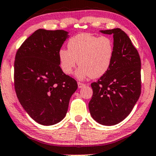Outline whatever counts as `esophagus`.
<instances>
[{
    "label": "esophagus",
    "instance_id": "1",
    "mask_svg": "<svg viewBox=\"0 0 156 156\" xmlns=\"http://www.w3.org/2000/svg\"><path fill=\"white\" fill-rule=\"evenodd\" d=\"M77 84H78V88H83V87H84L85 86V84L84 83H80V82H78L77 83Z\"/></svg>",
    "mask_w": 156,
    "mask_h": 156
}]
</instances>
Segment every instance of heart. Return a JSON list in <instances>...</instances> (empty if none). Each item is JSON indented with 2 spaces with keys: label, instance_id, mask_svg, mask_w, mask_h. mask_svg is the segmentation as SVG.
I'll return each instance as SVG.
<instances>
[{
  "label": "heart",
  "instance_id": "heart-1",
  "mask_svg": "<svg viewBox=\"0 0 156 156\" xmlns=\"http://www.w3.org/2000/svg\"><path fill=\"white\" fill-rule=\"evenodd\" d=\"M114 53L115 47L110 38L81 33L70 38L68 49L58 51V62L65 74H71L78 61L80 67L76 72V77L98 78L109 69Z\"/></svg>",
  "mask_w": 156,
  "mask_h": 156
}]
</instances>
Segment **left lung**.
<instances>
[{
  "label": "left lung",
  "mask_w": 156,
  "mask_h": 156,
  "mask_svg": "<svg viewBox=\"0 0 156 156\" xmlns=\"http://www.w3.org/2000/svg\"><path fill=\"white\" fill-rule=\"evenodd\" d=\"M113 35L115 53L109 69L91 83L88 103L92 118L102 125L113 126L128 116L140 94V58L129 36L119 28L100 30Z\"/></svg>",
  "instance_id": "8db88e82"
}]
</instances>
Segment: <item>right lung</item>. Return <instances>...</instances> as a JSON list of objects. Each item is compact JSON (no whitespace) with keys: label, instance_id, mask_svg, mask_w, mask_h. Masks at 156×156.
Wrapping results in <instances>:
<instances>
[{"label":"right lung","instance_id":"obj_1","mask_svg":"<svg viewBox=\"0 0 156 156\" xmlns=\"http://www.w3.org/2000/svg\"><path fill=\"white\" fill-rule=\"evenodd\" d=\"M67 31H35L16 55L14 85L20 103L38 123L61 121L68 112L70 99L77 89L74 79L62 72L58 53L68 38Z\"/></svg>","mask_w":156,"mask_h":156}]
</instances>
